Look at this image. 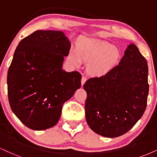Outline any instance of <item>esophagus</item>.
Here are the masks:
<instances>
[{
  "instance_id": "obj_1",
  "label": "esophagus",
  "mask_w": 157,
  "mask_h": 157,
  "mask_svg": "<svg viewBox=\"0 0 157 157\" xmlns=\"http://www.w3.org/2000/svg\"><path fill=\"white\" fill-rule=\"evenodd\" d=\"M86 78L84 76V75H82V85H83L84 84L85 82H86Z\"/></svg>"
}]
</instances>
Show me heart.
Here are the masks:
<instances>
[{
    "instance_id": "b5f03b06",
    "label": "heart",
    "mask_w": 157,
    "mask_h": 157,
    "mask_svg": "<svg viewBox=\"0 0 157 157\" xmlns=\"http://www.w3.org/2000/svg\"><path fill=\"white\" fill-rule=\"evenodd\" d=\"M119 52L108 42L97 39H86L78 50L71 52V59L76 65L83 60L90 62L89 72L95 75H104L117 63Z\"/></svg>"
}]
</instances>
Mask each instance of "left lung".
<instances>
[{
  "label": "left lung",
  "instance_id": "obj_1",
  "mask_svg": "<svg viewBox=\"0 0 157 157\" xmlns=\"http://www.w3.org/2000/svg\"><path fill=\"white\" fill-rule=\"evenodd\" d=\"M148 73L146 58L132 44L118 65L85 82L86 120L94 132L116 138L134 127L147 106Z\"/></svg>",
  "mask_w": 157,
  "mask_h": 157
}]
</instances>
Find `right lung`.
Wrapping results in <instances>:
<instances>
[{"label":"right lung","instance_id":"add662e5","mask_svg":"<svg viewBox=\"0 0 157 157\" xmlns=\"http://www.w3.org/2000/svg\"><path fill=\"white\" fill-rule=\"evenodd\" d=\"M70 49L63 33L55 30H36L17 46L8 71V98L13 113L28 128L55 126L63 104L81 87V73L62 69Z\"/></svg>","mask_w":157,"mask_h":157}]
</instances>
